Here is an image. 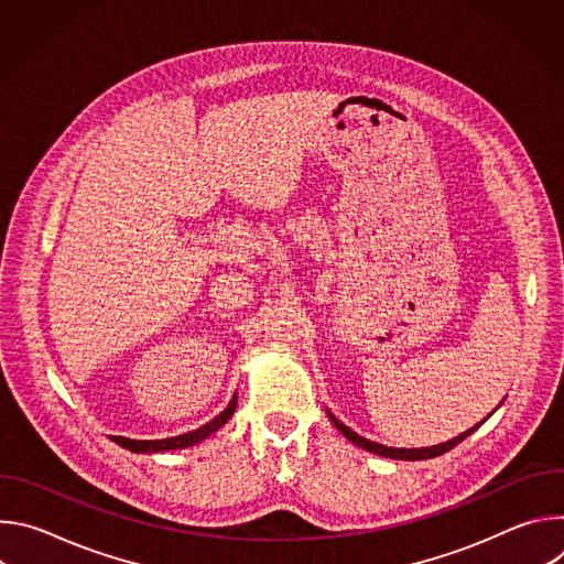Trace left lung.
Masks as SVG:
<instances>
[{
	"label": "left lung",
	"instance_id": "1",
	"mask_svg": "<svg viewBox=\"0 0 564 564\" xmlns=\"http://www.w3.org/2000/svg\"><path fill=\"white\" fill-rule=\"evenodd\" d=\"M505 401V399H502ZM500 401V404H502ZM328 413V417H330V422L344 433V437L346 440H350L355 446H359V448H364V451H368V453H375V455H381V457H390V459H409V462H417V459H431V457H437V455H444L446 451H451V448H455L459 442H464L470 433H475L481 424H485L487 420H481L479 424H475L473 429H468V431H464V433H459L457 437H453V440H448V442H442V444H435V446H426V448H394V446H383V444H377V442H370V440H366V437H361L359 433H355L352 429H348L344 422H339L330 411H326ZM496 413V411H494Z\"/></svg>",
	"mask_w": 564,
	"mask_h": 564
}]
</instances>
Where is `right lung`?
I'll list each match as a JSON object with an SVG mask.
<instances>
[{"label": "right lung", "instance_id": "right-lung-1", "mask_svg": "<svg viewBox=\"0 0 564 564\" xmlns=\"http://www.w3.org/2000/svg\"><path fill=\"white\" fill-rule=\"evenodd\" d=\"M236 401H238V397H236V392H234V397H231V401L227 404V409H225L218 417H214L209 424H205V426H200V429H196V431H189V433H185V435H178V437H167V440H129V437L111 435V440H113L118 446H122V448H127V451H131V453H163V451L187 448V446L200 444V442L207 440L212 433H216L218 429H223V426L231 420V415H234V411H236Z\"/></svg>", "mask_w": 564, "mask_h": 564}]
</instances>
